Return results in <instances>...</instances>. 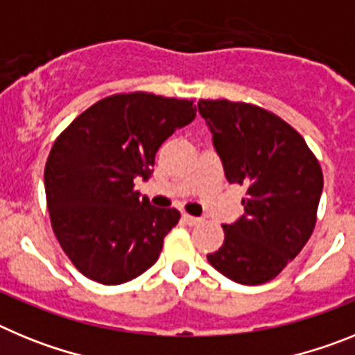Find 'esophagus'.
<instances>
[{
  "label": "esophagus",
  "mask_w": 355,
  "mask_h": 355,
  "mask_svg": "<svg viewBox=\"0 0 355 355\" xmlns=\"http://www.w3.org/2000/svg\"><path fill=\"white\" fill-rule=\"evenodd\" d=\"M183 222L187 225H197V224H200V222H202V218H200V216H192V215H188V213H184Z\"/></svg>",
  "instance_id": "esophagus-1"
}]
</instances>
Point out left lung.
<instances>
[{"instance_id": "1", "label": "left lung", "mask_w": 355, "mask_h": 355, "mask_svg": "<svg viewBox=\"0 0 355 355\" xmlns=\"http://www.w3.org/2000/svg\"><path fill=\"white\" fill-rule=\"evenodd\" d=\"M197 106L227 181L247 188L245 213L222 225L225 240L208 261L234 283L263 284L311 236L324 174L302 137L277 115L227 99Z\"/></svg>"}]
</instances>
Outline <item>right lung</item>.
Listing matches in <instances>:
<instances>
[{
    "label": "right lung",
    "instance_id": "right-lung-1",
    "mask_svg": "<svg viewBox=\"0 0 355 355\" xmlns=\"http://www.w3.org/2000/svg\"><path fill=\"white\" fill-rule=\"evenodd\" d=\"M196 119L193 101L147 92L97 101L53 144L44 187L55 236L72 265L101 284H122L153 266L180 222L135 190L159 146Z\"/></svg>",
    "mask_w": 355,
    "mask_h": 355
}]
</instances>
